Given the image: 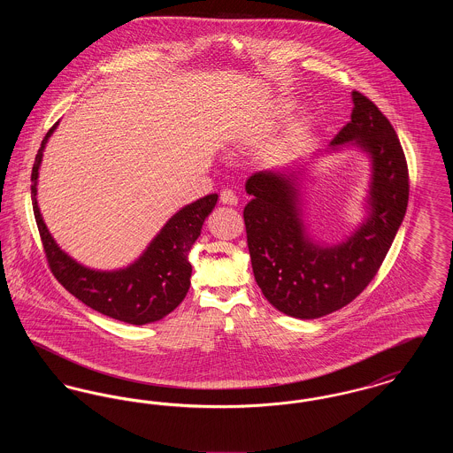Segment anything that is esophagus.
I'll use <instances>...</instances> for the list:
<instances>
[{"mask_svg": "<svg viewBox=\"0 0 453 453\" xmlns=\"http://www.w3.org/2000/svg\"><path fill=\"white\" fill-rule=\"evenodd\" d=\"M220 203L224 205H237V196L233 190L226 188L220 192Z\"/></svg>", "mask_w": 453, "mask_h": 453, "instance_id": "34e87169", "label": "esophagus"}]
</instances>
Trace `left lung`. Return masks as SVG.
Here are the masks:
<instances>
[{"label":"left lung","instance_id":"obj_1","mask_svg":"<svg viewBox=\"0 0 453 453\" xmlns=\"http://www.w3.org/2000/svg\"><path fill=\"white\" fill-rule=\"evenodd\" d=\"M351 120L329 142L355 144L372 161L368 216L343 242L321 246L305 233L296 173L258 172L248 178L244 207L255 280L283 314L316 319L357 299L377 275L408 209L410 174L388 117L360 91L351 93Z\"/></svg>","mask_w":453,"mask_h":453}]
</instances>
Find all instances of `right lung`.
<instances>
[{
    "instance_id": "add662e5",
    "label": "right lung",
    "mask_w": 453,
    "mask_h": 453,
    "mask_svg": "<svg viewBox=\"0 0 453 453\" xmlns=\"http://www.w3.org/2000/svg\"><path fill=\"white\" fill-rule=\"evenodd\" d=\"M45 134L32 168V205L42 239L45 258L58 281L88 307L122 323H154L168 316L185 299L190 288L192 265L188 251L200 236L203 220L214 211L217 194L185 205L165 224L148 250L127 268L98 272L67 257L50 236L37 205V180L43 148L56 130Z\"/></svg>"
}]
</instances>
